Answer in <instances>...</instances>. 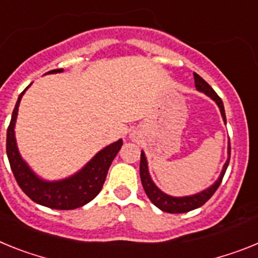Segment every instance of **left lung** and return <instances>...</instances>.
Returning <instances> with one entry per match:
<instances>
[{"label":"left lung","mask_w":258,"mask_h":258,"mask_svg":"<svg viewBox=\"0 0 258 258\" xmlns=\"http://www.w3.org/2000/svg\"><path fill=\"white\" fill-rule=\"evenodd\" d=\"M194 78H195V86H196L197 91L204 92L205 95L212 97L213 100L217 102V105L219 106V110H221V114H222L223 120H225L226 123L225 107H223V102L222 100H221V97L217 95L216 91H214V89H213L200 75H197L196 73H194ZM230 153H231V147H230V144H228V154ZM228 162H230V158H228L227 162L225 163V166H223V170L222 172H221V176L218 178V180H217L212 187H209L208 189H205V191L200 192V194L194 195V196L172 197L166 194H163L162 191H160V189L154 185V183L152 182L151 176H149L147 160H145V156L143 152H142V156H140V178H142L143 188H144L145 194H147V196L149 197V200H151L157 208H160L161 210L167 213H185V212H189V210L196 209V208H200L201 205H204V204L207 203L210 197L214 195V192L218 189L219 184H221V182H222L223 175H225L226 170H227Z\"/></svg>","instance_id":"1"}]
</instances>
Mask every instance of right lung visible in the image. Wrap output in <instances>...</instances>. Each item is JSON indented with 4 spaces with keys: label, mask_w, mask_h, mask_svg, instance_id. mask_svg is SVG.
<instances>
[{
    "label": "right lung",
    "mask_w": 258,
    "mask_h": 258,
    "mask_svg": "<svg viewBox=\"0 0 258 258\" xmlns=\"http://www.w3.org/2000/svg\"><path fill=\"white\" fill-rule=\"evenodd\" d=\"M61 71L62 69H57V70L49 71L48 74L61 73ZM26 89L22 92L15 104L10 124L8 127V136H6V153H8L9 162H10L11 171L14 174L15 180L22 188V191L30 197L31 200L44 207L58 210H70L86 205L101 191L107 170L110 167L114 157L119 152L123 142L118 140L102 149L101 152H98L87 163L84 169L80 170L71 178L63 179L59 182H44L37 178L31 171L30 167L27 166L26 162L22 160L21 154L18 152L17 143H15V119L18 115L19 102Z\"/></svg>",
    "instance_id": "1"
}]
</instances>
